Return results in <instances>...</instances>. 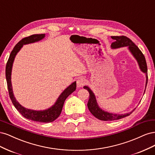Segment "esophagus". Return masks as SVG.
<instances>
[{"instance_id":"34e87169","label":"esophagus","mask_w":155,"mask_h":155,"mask_svg":"<svg viewBox=\"0 0 155 155\" xmlns=\"http://www.w3.org/2000/svg\"><path fill=\"white\" fill-rule=\"evenodd\" d=\"M86 83V80H85L84 78H78L77 81V87H81L84 84Z\"/></svg>"}]
</instances>
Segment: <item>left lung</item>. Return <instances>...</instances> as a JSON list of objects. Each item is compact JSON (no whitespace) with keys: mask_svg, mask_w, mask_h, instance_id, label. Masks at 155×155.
<instances>
[{"mask_svg":"<svg viewBox=\"0 0 155 155\" xmlns=\"http://www.w3.org/2000/svg\"><path fill=\"white\" fill-rule=\"evenodd\" d=\"M111 38L114 40V42L111 44V49H117L120 48H124L127 47L128 50L131 53L133 57L136 59V61L138 62V66L141 71L143 73L146 74V87H145V91H146V88L147 84V64L146 61V58L142 53V51L140 50L139 48L134 44L130 39L129 38L125 37V36H113L111 37ZM84 88L87 89L89 93V98L87 102V107L89 109V111L91 113V114L94 117H95L101 120L104 121H111V120H116L120 119L127 117L134 111V108L133 110L131 112L118 114H114L111 113H109L107 111H105L103 109H102L99 107L98 104L97 103L96 97L94 95V93L91 89L89 88L88 86H85Z\"/></svg>","mask_w":155,"mask_h":155,"instance_id":"left-lung-1","label":"left lung"}]
</instances>
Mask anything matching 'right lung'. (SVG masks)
Returning a JSON list of instances; mask_svg holds the SVG:
<instances>
[{"label": "right lung", "mask_w": 155, "mask_h": 155, "mask_svg": "<svg viewBox=\"0 0 155 155\" xmlns=\"http://www.w3.org/2000/svg\"><path fill=\"white\" fill-rule=\"evenodd\" d=\"M46 35L45 34H37L33 35L29 37L24 38L21 41L18 42L16 46L14 47L12 51L10 53L8 62L6 66V78L8 85V89L9 91V97H10L12 102L14 105L18 112L22 115L27 119L31 120L38 122L43 123H48L53 122L54 120H56L60 114H61L64 104L66 99L68 96L76 90L77 84L76 81L73 82L71 84L64 89V90L60 94L56 102L52 106L49 107L48 109H44V110H33V109H28L23 107L21 104L17 101L15 97L14 96L13 87L12 84V71L13 68V64L14 62L15 58L17 54L21 50V48L23 47L24 45L31 44L36 42H38L42 40Z\"/></svg>", "instance_id": "obj_1"}]
</instances>
